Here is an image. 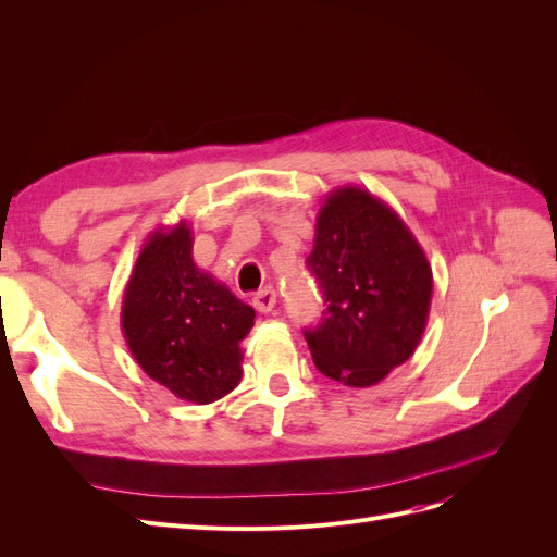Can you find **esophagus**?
I'll return each instance as SVG.
<instances>
[{"instance_id": "34e87169", "label": "esophagus", "mask_w": 557, "mask_h": 557, "mask_svg": "<svg viewBox=\"0 0 557 557\" xmlns=\"http://www.w3.org/2000/svg\"><path fill=\"white\" fill-rule=\"evenodd\" d=\"M252 305H256V309H258L260 313L274 311V307H276V290H274V288L260 290L256 297H252Z\"/></svg>"}]
</instances>
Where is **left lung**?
<instances>
[{"instance_id":"1","label":"left lung","mask_w":557,"mask_h":557,"mask_svg":"<svg viewBox=\"0 0 557 557\" xmlns=\"http://www.w3.org/2000/svg\"><path fill=\"white\" fill-rule=\"evenodd\" d=\"M307 264L327 301L323 323L305 332L320 374L369 387L413 356L428 327L432 267L393 207L360 185L332 190Z\"/></svg>"}]
</instances>
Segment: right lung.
Returning a JSON list of instances; mask_svg holds the SVG:
<instances>
[{
	"label": "right lung",
	"instance_id": "1",
	"mask_svg": "<svg viewBox=\"0 0 557 557\" xmlns=\"http://www.w3.org/2000/svg\"><path fill=\"white\" fill-rule=\"evenodd\" d=\"M256 311L193 260L188 221L150 232L123 293L132 358L178 399L211 404L242 381Z\"/></svg>",
	"mask_w": 557,
	"mask_h": 557
}]
</instances>
